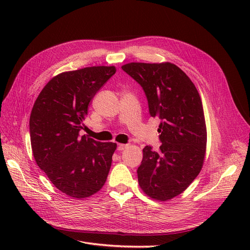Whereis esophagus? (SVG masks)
I'll return each mask as SVG.
<instances>
[{"mask_svg":"<svg viewBox=\"0 0 250 250\" xmlns=\"http://www.w3.org/2000/svg\"><path fill=\"white\" fill-rule=\"evenodd\" d=\"M126 146L127 145H125V144H118V145H117V150L118 151H123L124 149L126 148Z\"/></svg>","mask_w":250,"mask_h":250,"instance_id":"esophagus-1","label":"esophagus"}]
</instances>
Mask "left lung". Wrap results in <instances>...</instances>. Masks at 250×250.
<instances>
[{
	"mask_svg": "<svg viewBox=\"0 0 250 250\" xmlns=\"http://www.w3.org/2000/svg\"><path fill=\"white\" fill-rule=\"evenodd\" d=\"M122 69L145 92L150 115L161 120L162 145L158 151L143 149L139 185L152 199L170 200L188 188L204 163L207 128L200 94L171 62H129Z\"/></svg>",
	"mask_w": 250,
	"mask_h": 250,
	"instance_id": "left-lung-1",
	"label": "left lung"
}]
</instances>
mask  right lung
<instances>
[{
    "label": "right lung",
    "instance_id": "obj_1",
    "mask_svg": "<svg viewBox=\"0 0 250 250\" xmlns=\"http://www.w3.org/2000/svg\"><path fill=\"white\" fill-rule=\"evenodd\" d=\"M113 67H89L62 73L44 86L30 114L34 159L54 186L75 199L104 186L115 143L80 136L90 101L115 74Z\"/></svg>",
    "mask_w": 250,
    "mask_h": 250
}]
</instances>
